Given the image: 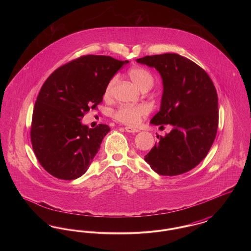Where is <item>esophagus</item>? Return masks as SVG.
<instances>
[{
    "mask_svg": "<svg viewBox=\"0 0 251 251\" xmlns=\"http://www.w3.org/2000/svg\"><path fill=\"white\" fill-rule=\"evenodd\" d=\"M125 130H126V131H128V132H132V133H134V132H138V131H139L138 129H136V128H132V127H130V126L125 127Z\"/></svg>",
    "mask_w": 251,
    "mask_h": 251,
    "instance_id": "esophagus-1",
    "label": "esophagus"
}]
</instances>
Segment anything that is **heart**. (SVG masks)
Masks as SVG:
<instances>
[{
	"label": "heart",
	"instance_id": "b5f03b06",
	"mask_svg": "<svg viewBox=\"0 0 251 251\" xmlns=\"http://www.w3.org/2000/svg\"><path fill=\"white\" fill-rule=\"evenodd\" d=\"M128 76L135 85L142 91L150 90L154 84V78L152 74L147 69L142 67H133L128 72ZM116 79H112L108 83L104 90V98L110 99L113 94ZM150 112V107L146 104H125L118 108L113 116L114 119L121 123L134 126L140 123L144 117Z\"/></svg>",
	"mask_w": 251,
	"mask_h": 251
}]
</instances>
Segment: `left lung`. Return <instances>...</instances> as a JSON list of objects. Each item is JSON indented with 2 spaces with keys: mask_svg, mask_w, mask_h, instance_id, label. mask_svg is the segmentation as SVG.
<instances>
[{
  "mask_svg": "<svg viewBox=\"0 0 251 251\" xmlns=\"http://www.w3.org/2000/svg\"><path fill=\"white\" fill-rule=\"evenodd\" d=\"M136 62L155 68L164 91L151 124L173 129L145 156L156 173L176 176L197 167L209 152L218 127V99L203 69L177 53L148 55Z\"/></svg>",
  "mask_w": 251,
  "mask_h": 251,
  "instance_id": "1",
  "label": "left lung"
}]
</instances>
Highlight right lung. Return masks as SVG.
<instances>
[{"instance_id": "add662e5", "label": "right lung", "mask_w": 251, "mask_h": 251, "mask_svg": "<svg viewBox=\"0 0 251 251\" xmlns=\"http://www.w3.org/2000/svg\"><path fill=\"white\" fill-rule=\"evenodd\" d=\"M105 55H83L61 66L42 85L36 98L31 142L42 167L57 179H75L86 172L110 131L94 129L81 120L102 101L108 83L123 65Z\"/></svg>"}]
</instances>
